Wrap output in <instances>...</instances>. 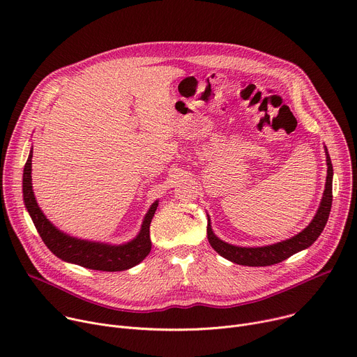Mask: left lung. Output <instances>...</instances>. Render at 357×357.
Segmentation results:
<instances>
[{"mask_svg": "<svg viewBox=\"0 0 357 357\" xmlns=\"http://www.w3.org/2000/svg\"><path fill=\"white\" fill-rule=\"evenodd\" d=\"M326 160H328V176H326V189L323 193V199L320 202L319 211L313 220L309 223L306 229H303L299 235L290 238L287 241L264 246V248H239L229 243H225L223 241L218 239L212 229L211 223L208 222V241L211 246L225 259L228 261L245 265V266H271L275 264H279L284 259L290 257L306 248H309L325 229V226L329 219L332 201H333V193H332V179H333V167L332 160L326 149Z\"/></svg>", "mask_w": 357, "mask_h": 357, "instance_id": "1", "label": "left lung"}]
</instances>
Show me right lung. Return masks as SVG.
I'll use <instances>...</instances> for the list:
<instances>
[{
  "label": "right lung",
  "instance_id": "add662e5",
  "mask_svg": "<svg viewBox=\"0 0 357 357\" xmlns=\"http://www.w3.org/2000/svg\"><path fill=\"white\" fill-rule=\"evenodd\" d=\"M31 158H32V151L24 167V176H22L24 202L41 239L55 256L62 259V261L77 264L86 269L102 271V272L126 271L144 261L146 255L151 252V246H152L149 226H151L153 213L156 211L158 202L152 204V206L149 208L144 219L139 235L134 241L128 242L125 245L111 246L105 243H95V242L71 238L66 234L59 232L41 212L36 201L34 192H32Z\"/></svg>",
  "mask_w": 357,
  "mask_h": 357
}]
</instances>
